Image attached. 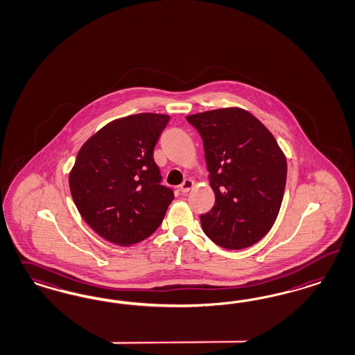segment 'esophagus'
<instances>
[{"label": "esophagus", "instance_id": "34e87169", "mask_svg": "<svg viewBox=\"0 0 355 355\" xmlns=\"http://www.w3.org/2000/svg\"><path fill=\"white\" fill-rule=\"evenodd\" d=\"M194 187V181L193 180H184V184L180 186V190H181V193H189L191 189Z\"/></svg>", "mask_w": 355, "mask_h": 355}]
</instances>
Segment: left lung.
Returning a JSON list of instances; mask_svg holds the SVG:
<instances>
[{
  "mask_svg": "<svg viewBox=\"0 0 355 355\" xmlns=\"http://www.w3.org/2000/svg\"><path fill=\"white\" fill-rule=\"evenodd\" d=\"M200 135L215 193L200 215L208 237L225 249H244L266 236L281 209L287 161L275 137L249 111L227 107L186 116Z\"/></svg>",
  "mask_w": 355,
  "mask_h": 355,
  "instance_id": "left-lung-1",
  "label": "left lung"
}]
</instances>
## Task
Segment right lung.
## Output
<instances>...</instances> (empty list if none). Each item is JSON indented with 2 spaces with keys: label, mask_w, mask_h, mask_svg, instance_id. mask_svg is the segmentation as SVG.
Wrapping results in <instances>:
<instances>
[{
  "label": "right lung",
  "mask_w": 355,
  "mask_h": 355,
  "mask_svg": "<svg viewBox=\"0 0 355 355\" xmlns=\"http://www.w3.org/2000/svg\"><path fill=\"white\" fill-rule=\"evenodd\" d=\"M171 116L141 112L107 123L80 148L69 173L74 205L105 240L131 246L162 223L174 194L159 184L153 149Z\"/></svg>",
  "instance_id": "1"
}]
</instances>
